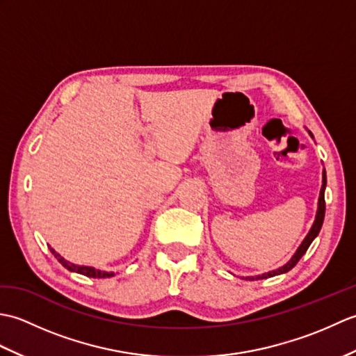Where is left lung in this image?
Masks as SVG:
<instances>
[{
  "mask_svg": "<svg viewBox=\"0 0 356 356\" xmlns=\"http://www.w3.org/2000/svg\"><path fill=\"white\" fill-rule=\"evenodd\" d=\"M324 190H326V171H323V186H321V191H320V200H318V211H316V217H315V222L312 225L311 231H309V234L306 236V238L303 240V243L300 245V248L297 249V252H295V255L292 257V259L287 261L283 268H280L277 270H272V272H268V274H263V275H257V277H248L249 280H263V278H269V277H274V275H278V274H284V272L291 270L295 264H297L300 261L301 257H303L306 254V251L309 249V246H311V243L314 241V238L318 236V232L321 229L323 226V222H324V213H326V200H324Z\"/></svg>",
  "mask_w": 356,
  "mask_h": 356,
  "instance_id": "8db88e82",
  "label": "left lung"
}]
</instances>
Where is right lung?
Masks as SVG:
<instances>
[{
    "mask_svg": "<svg viewBox=\"0 0 356 356\" xmlns=\"http://www.w3.org/2000/svg\"><path fill=\"white\" fill-rule=\"evenodd\" d=\"M51 254L56 257L58 261L63 264L64 268H67L69 270H73V272H78V274H82V275H87V277H92V278H108V277H113L115 274L113 272H102V270H97L95 268H88V266H76V264H72L67 260H64L61 255H59L58 252L53 251V249L50 248Z\"/></svg>",
    "mask_w": 356,
    "mask_h": 356,
    "instance_id": "right-lung-1",
    "label": "right lung"
}]
</instances>
